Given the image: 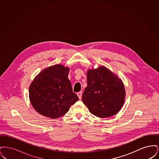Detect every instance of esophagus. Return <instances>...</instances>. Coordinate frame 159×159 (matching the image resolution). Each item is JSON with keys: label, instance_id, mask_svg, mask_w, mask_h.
<instances>
[{"label": "esophagus", "instance_id": "34e87169", "mask_svg": "<svg viewBox=\"0 0 159 159\" xmlns=\"http://www.w3.org/2000/svg\"><path fill=\"white\" fill-rule=\"evenodd\" d=\"M77 95L79 98L80 99H82V91L77 92Z\"/></svg>", "mask_w": 159, "mask_h": 159}]
</instances>
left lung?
<instances>
[{
    "instance_id": "8db88e82",
    "label": "left lung",
    "mask_w": 159,
    "mask_h": 159,
    "mask_svg": "<svg viewBox=\"0 0 159 159\" xmlns=\"http://www.w3.org/2000/svg\"><path fill=\"white\" fill-rule=\"evenodd\" d=\"M125 95L123 82L110 70L104 66L88 70L82 101L92 114L101 118L115 115L123 105Z\"/></svg>"
}]
</instances>
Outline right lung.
I'll list each match as a JSON object with an SVG mask.
<instances>
[{"mask_svg": "<svg viewBox=\"0 0 159 159\" xmlns=\"http://www.w3.org/2000/svg\"><path fill=\"white\" fill-rule=\"evenodd\" d=\"M69 70L54 65L43 70L31 83L29 98L39 113L51 119L60 117L79 99L68 80Z\"/></svg>", "mask_w": 159, "mask_h": 159, "instance_id": "obj_1", "label": "right lung"}]
</instances>
